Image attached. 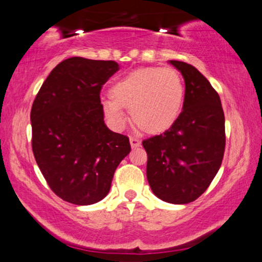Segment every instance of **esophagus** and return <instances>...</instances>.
<instances>
[{
	"label": "esophagus",
	"instance_id": "esophagus-1",
	"mask_svg": "<svg viewBox=\"0 0 262 262\" xmlns=\"http://www.w3.org/2000/svg\"><path fill=\"white\" fill-rule=\"evenodd\" d=\"M129 141H130V145H132V148L133 149H135V148H138V146H140V140L139 139H137V138H134V137H132L130 139H129Z\"/></svg>",
	"mask_w": 262,
	"mask_h": 262
}]
</instances>
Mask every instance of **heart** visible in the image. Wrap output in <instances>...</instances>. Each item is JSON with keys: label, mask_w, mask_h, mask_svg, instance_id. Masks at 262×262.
<instances>
[{"label": "heart", "mask_w": 262, "mask_h": 262, "mask_svg": "<svg viewBox=\"0 0 262 262\" xmlns=\"http://www.w3.org/2000/svg\"><path fill=\"white\" fill-rule=\"evenodd\" d=\"M111 95L102 104L114 127H124L128 108L135 124L149 134H160L181 116L186 90L175 69L145 68L116 81Z\"/></svg>", "instance_id": "1"}]
</instances>
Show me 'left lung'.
<instances>
[{
	"mask_svg": "<svg viewBox=\"0 0 262 262\" xmlns=\"http://www.w3.org/2000/svg\"><path fill=\"white\" fill-rule=\"evenodd\" d=\"M185 80V103L169 130L143 141L146 177L165 202H193L208 188L225 148L224 112L219 95L194 66L170 60Z\"/></svg>",
	"mask_w": 262,
	"mask_h": 262,
	"instance_id": "left-lung-1",
	"label": "left lung"
}]
</instances>
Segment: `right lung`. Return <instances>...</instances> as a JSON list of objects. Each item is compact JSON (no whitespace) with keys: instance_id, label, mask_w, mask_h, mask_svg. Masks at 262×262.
Returning <instances> with one entry per match:
<instances>
[{"instance_id":"right-lung-1","label":"right lung","mask_w":262,"mask_h":262,"mask_svg":"<svg viewBox=\"0 0 262 262\" xmlns=\"http://www.w3.org/2000/svg\"><path fill=\"white\" fill-rule=\"evenodd\" d=\"M118 70L112 60L66 59L33 102V154L52 191L69 203L103 200L117 166L130 152L129 138L104 124L100 98L102 86Z\"/></svg>"}]
</instances>
